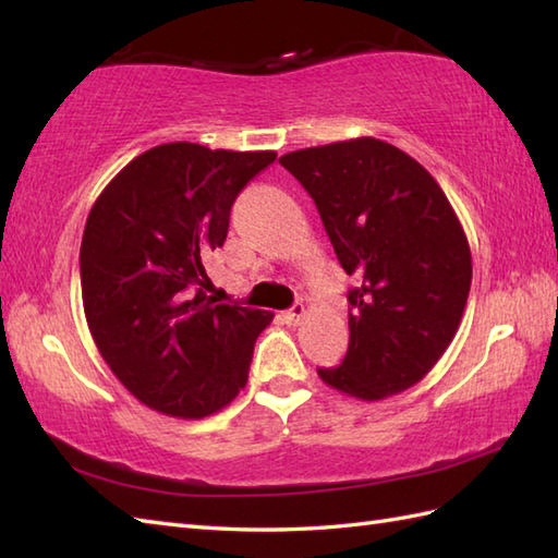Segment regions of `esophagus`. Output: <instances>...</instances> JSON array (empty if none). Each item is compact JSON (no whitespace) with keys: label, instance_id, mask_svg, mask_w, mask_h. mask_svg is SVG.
I'll return each instance as SVG.
<instances>
[{"label":"esophagus","instance_id":"esophagus-1","mask_svg":"<svg viewBox=\"0 0 558 558\" xmlns=\"http://www.w3.org/2000/svg\"><path fill=\"white\" fill-rule=\"evenodd\" d=\"M306 316V310H304V304H294L292 310H288L286 314H282V318H286V322L290 324V326H298L302 318Z\"/></svg>","mask_w":558,"mask_h":558}]
</instances>
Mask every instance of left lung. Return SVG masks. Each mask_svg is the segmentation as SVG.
<instances>
[{
	"label": "left lung",
	"instance_id": "1",
	"mask_svg": "<svg viewBox=\"0 0 558 558\" xmlns=\"http://www.w3.org/2000/svg\"><path fill=\"white\" fill-rule=\"evenodd\" d=\"M310 192L350 290V345L322 381L376 402L434 369L465 312L472 254L444 189L405 150L372 136L286 153Z\"/></svg>",
	"mask_w": 558,
	"mask_h": 558
}]
</instances>
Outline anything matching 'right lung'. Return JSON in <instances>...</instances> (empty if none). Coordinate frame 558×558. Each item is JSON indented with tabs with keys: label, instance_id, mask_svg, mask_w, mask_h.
<instances>
[{
	"label": "right lung",
	"instance_id": "1",
	"mask_svg": "<svg viewBox=\"0 0 558 558\" xmlns=\"http://www.w3.org/2000/svg\"><path fill=\"white\" fill-rule=\"evenodd\" d=\"M276 150H210L174 141L141 153L93 204L81 240L90 336L120 384L180 420L222 410L246 386L270 312L218 304L204 256L230 208Z\"/></svg>",
	"mask_w": 558,
	"mask_h": 558
}]
</instances>
